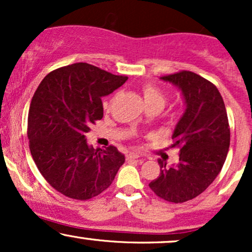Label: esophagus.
<instances>
[{"label": "esophagus", "mask_w": 252, "mask_h": 252, "mask_svg": "<svg viewBox=\"0 0 252 252\" xmlns=\"http://www.w3.org/2000/svg\"><path fill=\"white\" fill-rule=\"evenodd\" d=\"M126 158H130V160H131V158H140V154H138V153L131 152V153H128V154H126Z\"/></svg>", "instance_id": "34e87169"}]
</instances>
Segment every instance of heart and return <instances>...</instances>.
Segmentation results:
<instances>
[{"label": "heart", "mask_w": 252, "mask_h": 252, "mask_svg": "<svg viewBox=\"0 0 252 252\" xmlns=\"http://www.w3.org/2000/svg\"><path fill=\"white\" fill-rule=\"evenodd\" d=\"M142 91L147 105H149V104H160L162 106L164 105V102H166L164 94L156 86L152 85V84H146L142 88Z\"/></svg>", "instance_id": "obj_1"}]
</instances>
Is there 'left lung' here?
Returning a JSON list of instances; mask_svg holds the SVG:
<instances>
[{
	"instance_id": "left-lung-1",
	"label": "left lung",
	"mask_w": 252,
	"mask_h": 252,
	"mask_svg": "<svg viewBox=\"0 0 252 252\" xmlns=\"http://www.w3.org/2000/svg\"><path fill=\"white\" fill-rule=\"evenodd\" d=\"M181 91L185 109L173 131L179 162L160 164V175L149 184L156 195L169 202H185L201 194L215 181L226 160L230 126L224 100L218 89L189 71L160 78Z\"/></svg>"
}]
</instances>
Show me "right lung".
<instances>
[{"instance_id": "1", "label": "right lung", "mask_w": 252, "mask_h": 252, "mask_svg": "<svg viewBox=\"0 0 252 252\" xmlns=\"http://www.w3.org/2000/svg\"><path fill=\"white\" fill-rule=\"evenodd\" d=\"M128 80L86 63L52 71L32 98L30 149L46 181L68 198L88 200L104 192L126 161L116 147L94 149L90 126L103 117L102 97Z\"/></svg>"}]
</instances>
